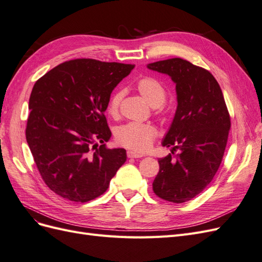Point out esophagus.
Segmentation results:
<instances>
[{"label":"esophagus","mask_w":262,"mask_h":262,"mask_svg":"<svg viewBox=\"0 0 262 262\" xmlns=\"http://www.w3.org/2000/svg\"><path fill=\"white\" fill-rule=\"evenodd\" d=\"M126 155H128L129 158H140V157H143V154H139L136 152H132V150H128L126 152Z\"/></svg>","instance_id":"esophagus-1"}]
</instances>
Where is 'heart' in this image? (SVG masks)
I'll return each mask as SVG.
<instances>
[{
    "mask_svg": "<svg viewBox=\"0 0 262 262\" xmlns=\"http://www.w3.org/2000/svg\"><path fill=\"white\" fill-rule=\"evenodd\" d=\"M137 90L152 107L162 106L167 97L162 83L150 76L142 77L137 83ZM123 95V91L120 90L115 92L110 97L107 105V113L109 116L116 118L119 115V107H120ZM156 137V128L148 123H126L119 126L116 131V141L118 143L136 152H145L152 146Z\"/></svg>",
    "mask_w": 262,
    "mask_h": 262,
    "instance_id": "1",
    "label": "heart"
}]
</instances>
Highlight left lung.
I'll use <instances>...</instances> for the list:
<instances>
[{
    "instance_id": "left-lung-1",
    "label": "left lung",
    "mask_w": 262,
    "mask_h": 262,
    "mask_svg": "<svg viewBox=\"0 0 262 262\" xmlns=\"http://www.w3.org/2000/svg\"><path fill=\"white\" fill-rule=\"evenodd\" d=\"M147 69L168 75L176 84L177 109L162 145L179 149L160 158V171L153 190L162 199L182 203L209 186L227 143L231 118L223 93L208 70L187 60L173 58L147 64Z\"/></svg>"
}]
</instances>
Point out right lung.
<instances>
[{
    "mask_svg": "<svg viewBox=\"0 0 262 262\" xmlns=\"http://www.w3.org/2000/svg\"><path fill=\"white\" fill-rule=\"evenodd\" d=\"M133 68L75 59L35 83L26 140L39 172L54 193L74 202L91 201L106 191L126 161L124 148L106 147L112 131L104 114L115 87Z\"/></svg>",
    "mask_w": 262,
    "mask_h": 262,
    "instance_id": "obj_1",
    "label": "right lung"
}]
</instances>
